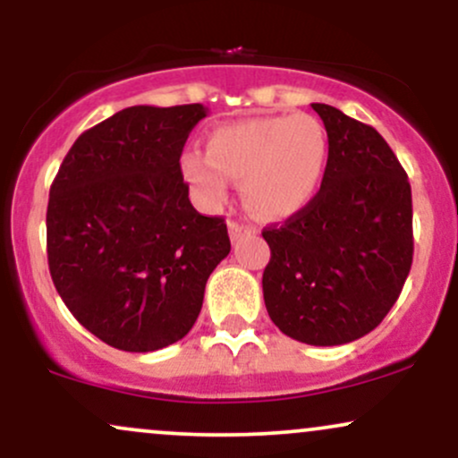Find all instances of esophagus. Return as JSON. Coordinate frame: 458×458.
<instances>
[{
    "mask_svg": "<svg viewBox=\"0 0 458 458\" xmlns=\"http://www.w3.org/2000/svg\"><path fill=\"white\" fill-rule=\"evenodd\" d=\"M228 233H230V239L239 241L245 233H250V228H247V225H243V224H239V222H228Z\"/></svg>",
    "mask_w": 458,
    "mask_h": 458,
    "instance_id": "obj_1",
    "label": "esophagus"
}]
</instances>
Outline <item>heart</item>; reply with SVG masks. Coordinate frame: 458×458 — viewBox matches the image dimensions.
<instances>
[{"mask_svg": "<svg viewBox=\"0 0 458 458\" xmlns=\"http://www.w3.org/2000/svg\"><path fill=\"white\" fill-rule=\"evenodd\" d=\"M327 161V131L314 115H260L215 127L207 155L182 152L181 174L204 207L224 204L233 178L259 217L282 219L317 198Z\"/></svg>", "mask_w": 458, "mask_h": 458, "instance_id": "b5f03b06", "label": "heart"}]
</instances>
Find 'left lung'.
Returning a JSON list of instances; mask_svg holds the SVG:
<instances>
[{"label":"left lung","mask_w":458,"mask_h":458,"mask_svg":"<svg viewBox=\"0 0 458 458\" xmlns=\"http://www.w3.org/2000/svg\"><path fill=\"white\" fill-rule=\"evenodd\" d=\"M329 140L323 185L280 228H265L267 312L314 346L353 343L386 318L413 260L411 187L387 141L340 109L312 103Z\"/></svg>","instance_id":"8db88e82"}]
</instances>
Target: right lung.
<instances>
[{"label":"right lung","instance_id":"right-lung-1","mask_svg":"<svg viewBox=\"0 0 458 458\" xmlns=\"http://www.w3.org/2000/svg\"><path fill=\"white\" fill-rule=\"evenodd\" d=\"M208 107L135 105L77 138L47 207V256L62 301L103 343L131 353L185 338L215 267L222 217L189 202L182 146Z\"/></svg>","mask_w":458,"mask_h":458}]
</instances>
